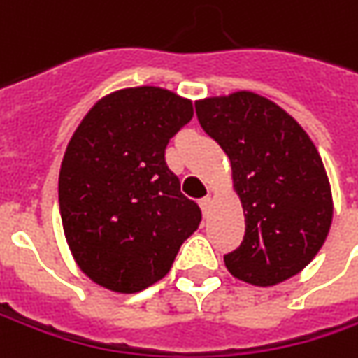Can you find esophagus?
I'll use <instances>...</instances> for the list:
<instances>
[{
  "instance_id": "1",
  "label": "esophagus",
  "mask_w": 358,
  "mask_h": 358,
  "mask_svg": "<svg viewBox=\"0 0 358 358\" xmlns=\"http://www.w3.org/2000/svg\"><path fill=\"white\" fill-rule=\"evenodd\" d=\"M211 205H213V199L207 195V197H203V199L199 201V207H201V211H203V215H207L209 213V209H211Z\"/></svg>"
}]
</instances>
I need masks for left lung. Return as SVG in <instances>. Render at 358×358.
<instances>
[{
	"mask_svg": "<svg viewBox=\"0 0 358 358\" xmlns=\"http://www.w3.org/2000/svg\"><path fill=\"white\" fill-rule=\"evenodd\" d=\"M195 111L227 153L245 211V237L225 255L229 273L257 287L287 281L319 253L333 221L317 147L285 109L251 91L203 99Z\"/></svg>",
	"mask_w": 358,
	"mask_h": 358,
	"instance_id": "1",
	"label": "left lung"
}]
</instances>
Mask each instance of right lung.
<instances>
[{
	"label": "right lung",
	"instance_id": "right-lung-1",
	"mask_svg": "<svg viewBox=\"0 0 358 358\" xmlns=\"http://www.w3.org/2000/svg\"><path fill=\"white\" fill-rule=\"evenodd\" d=\"M193 105L161 87H129L91 107L65 149L59 211L67 245L91 281L137 293L163 279L201 209L181 193L165 147Z\"/></svg>",
	"mask_w": 358,
	"mask_h": 358
}]
</instances>
